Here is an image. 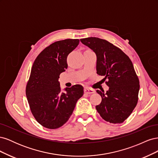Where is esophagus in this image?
<instances>
[{
  "mask_svg": "<svg viewBox=\"0 0 158 158\" xmlns=\"http://www.w3.org/2000/svg\"><path fill=\"white\" fill-rule=\"evenodd\" d=\"M84 92H85V93H86V94H93V93L95 92V90L92 89V88H89V87H85L84 88Z\"/></svg>",
  "mask_w": 158,
  "mask_h": 158,
  "instance_id": "esophagus-1",
  "label": "esophagus"
}]
</instances>
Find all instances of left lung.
Returning <instances> with one entry per match:
<instances>
[{
	"label": "left lung",
	"mask_w": 158,
	"mask_h": 158,
	"mask_svg": "<svg viewBox=\"0 0 158 158\" xmlns=\"http://www.w3.org/2000/svg\"><path fill=\"white\" fill-rule=\"evenodd\" d=\"M80 41L95 52L97 74L108 80L106 82L108 91H96L102 98L101 103L95 106L96 110L105 121L123 123L136 106L140 89L131 60L121 49L105 40L88 37Z\"/></svg>",
	"instance_id": "obj_1"
}]
</instances>
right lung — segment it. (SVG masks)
<instances>
[{
    "instance_id": "add662e5",
    "label": "right lung",
    "mask_w": 158,
    "mask_h": 158,
    "mask_svg": "<svg viewBox=\"0 0 158 158\" xmlns=\"http://www.w3.org/2000/svg\"><path fill=\"white\" fill-rule=\"evenodd\" d=\"M79 41L78 39L56 41L43 50L33 64L26 94L33 117L47 128L56 129L64 125L84 95V88L79 84L61 92L58 81L60 74L68 67V55Z\"/></svg>"
}]
</instances>
